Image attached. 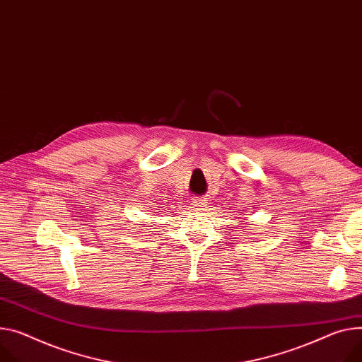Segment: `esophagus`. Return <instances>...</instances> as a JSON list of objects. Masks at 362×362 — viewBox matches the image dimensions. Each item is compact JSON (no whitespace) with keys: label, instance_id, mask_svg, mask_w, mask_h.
<instances>
[{"label":"esophagus","instance_id":"1","mask_svg":"<svg viewBox=\"0 0 362 362\" xmlns=\"http://www.w3.org/2000/svg\"><path fill=\"white\" fill-rule=\"evenodd\" d=\"M206 203H207V200H206L204 197H194V200L191 202V206L202 210V209L206 206Z\"/></svg>","mask_w":362,"mask_h":362}]
</instances>
